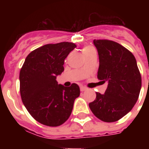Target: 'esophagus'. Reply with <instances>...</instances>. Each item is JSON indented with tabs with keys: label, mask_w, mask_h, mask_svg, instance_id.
Segmentation results:
<instances>
[{
	"label": "esophagus",
	"mask_w": 149,
	"mask_h": 149,
	"mask_svg": "<svg viewBox=\"0 0 149 149\" xmlns=\"http://www.w3.org/2000/svg\"><path fill=\"white\" fill-rule=\"evenodd\" d=\"M86 90H87V88H86V87H85V86H80V91H82V92L86 91Z\"/></svg>",
	"instance_id": "obj_1"
}]
</instances>
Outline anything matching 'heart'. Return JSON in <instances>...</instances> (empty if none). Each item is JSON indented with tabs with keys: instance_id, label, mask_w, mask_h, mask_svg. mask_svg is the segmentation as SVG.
<instances>
[{
	"instance_id": "1",
	"label": "heart",
	"mask_w": 149,
	"mask_h": 149,
	"mask_svg": "<svg viewBox=\"0 0 149 149\" xmlns=\"http://www.w3.org/2000/svg\"><path fill=\"white\" fill-rule=\"evenodd\" d=\"M92 49H93L92 47H91V46H85L83 49V52H84V54H86L87 52H89L90 51H91Z\"/></svg>"
}]
</instances>
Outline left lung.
<instances>
[{"label":"left lung","mask_w":149,"mask_h":149,"mask_svg":"<svg viewBox=\"0 0 149 149\" xmlns=\"http://www.w3.org/2000/svg\"><path fill=\"white\" fill-rule=\"evenodd\" d=\"M99 56L98 79L107 82L104 94L96 93L89 104L93 113L104 122H114L132 111L141 87V77L133 54L118 42L93 40Z\"/></svg>","instance_id":"obj_1"}]
</instances>
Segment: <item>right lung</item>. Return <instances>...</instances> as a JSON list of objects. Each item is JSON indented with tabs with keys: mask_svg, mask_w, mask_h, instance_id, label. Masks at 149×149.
Masks as SVG:
<instances>
[{
	"mask_svg": "<svg viewBox=\"0 0 149 149\" xmlns=\"http://www.w3.org/2000/svg\"><path fill=\"white\" fill-rule=\"evenodd\" d=\"M77 45L63 42L47 44L28 55L20 71V93L29 113L50 127L63 125L72 113L80 91L77 84H58L56 77L64 70V60Z\"/></svg>",
	"mask_w": 149,
	"mask_h": 149,
	"instance_id": "1",
	"label": "right lung"
}]
</instances>
